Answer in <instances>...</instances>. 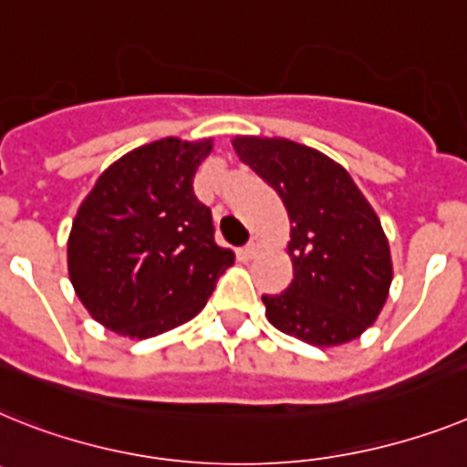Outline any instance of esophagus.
Here are the masks:
<instances>
[{"mask_svg":"<svg viewBox=\"0 0 467 467\" xmlns=\"http://www.w3.org/2000/svg\"><path fill=\"white\" fill-rule=\"evenodd\" d=\"M257 253H260V243H257V241H254V238H253V241H250L248 245L243 248V257H245V260H253V257H254V254H257Z\"/></svg>","mask_w":467,"mask_h":467,"instance_id":"obj_1","label":"esophagus"}]
</instances>
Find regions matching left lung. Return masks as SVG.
<instances>
[{
	"label": "left lung",
	"mask_w": 467,
	"mask_h": 467,
	"mask_svg": "<svg viewBox=\"0 0 467 467\" xmlns=\"http://www.w3.org/2000/svg\"><path fill=\"white\" fill-rule=\"evenodd\" d=\"M231 143L288 210L293 283L281 295H262L266 318L317 348L357 340L376 324L392 285V254L376 210L321 150L281 137Z\"/></svg>",
	"instance_id": "8db88e82"
}]
</instances>
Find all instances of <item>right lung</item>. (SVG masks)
<instances>
[{
    "label": "right lung",
    "mask_w": 467,
    "mask_h": 467,
    "mask_svg": "<svg viewBox=\"0 0 467 467\" xmlns=\"http://www.w3.org/2000/svg\"><path fill=\"white\" fill-rule=\"evenodd\" d=\"M213 139L167 137L103 170L67 236V274L94 321L155 337L205 306L236 254L214 243L210 207L193 193Z\"/></svg>",
    "instance_id": "1"
}]
</instances>
